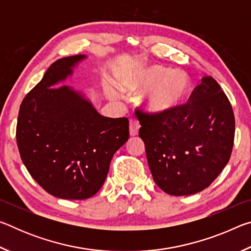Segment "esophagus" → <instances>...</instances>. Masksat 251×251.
I'll list each match as a JSON object with an SVG mask.
<instances>
[{"label":"esophagus","mask_w":251,"mask_h":251,"mask_svg":"<svg viewBox=\"0 0 251 251\" xmlns=\"http://www.w3.org/2000/svg\"><path fill=\"white\" fill-rule=\"evenodd\" d=\"M139 123L137 120H130L129 122V135L130 136H137L138 135V130H139Z\"/></svg>","instance_id":"34e87169"}]
</instances>
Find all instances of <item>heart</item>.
Wrapping results in <instances>:
<instances>
[{
  "label": "heart",
  "mask_w": 251,
  "mask_h": 251,
  "mask_svg": "<svg viewBox=\"0 0 251 251\" xmlns=\"http://www.w3.org/2000/svg\"><path fill=\"white\" fill-rule=\"evenodd\" d=\"M121 85L127 91L137 92L147 88L142 96V105L147 112L163 114L176 110L188 100L192 84L185 72L165 67L139 69L121 78ZM106 92L116 97L115 88L106 86Z\"/></svg>",
  "instance_id": "heart-1"
}]
</instances>
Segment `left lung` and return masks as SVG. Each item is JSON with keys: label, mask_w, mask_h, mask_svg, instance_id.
<instances>
[{"label": "left lung", "mask_w": 251, "mask_h": 251, "mask_svg": "<svg viewBox=\"0 0 251 251\" xmlns=\"http://www.w3.org/2000/svg\"><path fill=\"white\" fill-rule=\"evenodd\" d=\"M156 185L173 196L207 188L230 158L235 116L219 84L205 76L189 100L169 113L136 110Z\"/></svg>", "instance_id": "obj_1"}]
</instances>
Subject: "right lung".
<instances>
[{"instance_id": "add662e5", "label": "right lung", "mask_w": 251, "mask_h": 251, "mask_svg": "<svg viewBox=\"0 0 251 251\" xmlns=\"http://www.w3.org/2000/svg\"><path fill=\"white\" fill-rule=\"evenodd\" d=\"M85 58L79 54L54 62L24 97L16 126L25 167L42 188L62 199L94 196L129 136L126 117L101 116L83 93L57 87Z\"/></svg>"}]
</instances>
